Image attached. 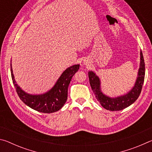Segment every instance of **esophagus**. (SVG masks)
<instances>
[{
    "instance_id": "obj_1",
    "label": "esophagus",
    "mask_w": 152,
    "mask_h": 152,
    "mask_svg": "<svg viewBox=\"0 0 152 152\" xmlns=\"http://www.w3.org/2000/svg\"><path fill=\"white\" fill-rule=\"evenodd\" d=\"M84 64H85V63H84Z\"/></svg>"
}]
</instances>
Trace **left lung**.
Segmentation results:
<instances>
[{
	"label": "left lung",
	"instance_id": "1",
	"mask_svg": "<svg viewBox=\"0 0 152 152\" xmlns=\"http://www.w3.org/2000/svg\"><path fill=\"white\" fill-rule=\"evenodd\" d=\"M88 77L90 84L95 94V97L102 107L111 111L124 109L132 104L138 99L142 89L145 78V62L142 51H140V64L137 79L133 88L126 94L116 97L107 96L102 91L101 80L96 73L92 70L89 71Z\"/></svg>",
	"mask_w": 152,
	"mask_h": 152
}]
</instances>
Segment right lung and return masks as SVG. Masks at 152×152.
<instances>
[{"label":"right lung","instance_id":"right-lung-1","mask_svg":"<svg viewBox=\"0 0 152 152\" xmlns=\"http://www.w3.org/2000/svg\"><path fill=\"white\" fill-rule=\"evenodd\" d=\"M79 68L80 64L68 67L63 72L50 90L43 94H32L25 92L17 84L11 61V77L18 96L27 106L43 113H54L62 108L68 99V89L71 79Z\"/></svg>","mask_w":152,"mask_h":152}]
</instances>
